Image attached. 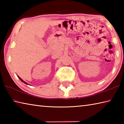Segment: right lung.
<instances>
[{
    "instance_id": "1",
    "label": "right lung",
    "mask_w": 124,
    "mask_h": 124,
    "mask_svg": "<svg viewBox=\"0 0 124 124\" xmlns=\"http://www.w3.org/2000/svg\"><path fill=\"white\" fill-rule=\"evenodd\" d=\"M17 77H18V78H19V79H20V80H21V81H22V82H23V83H24V84H27V85H29L28 83H27L26 82H25V81H23V80H22V79L21 78H20V77H18V76H17Z\"/></svg>"
}]
</instances>
